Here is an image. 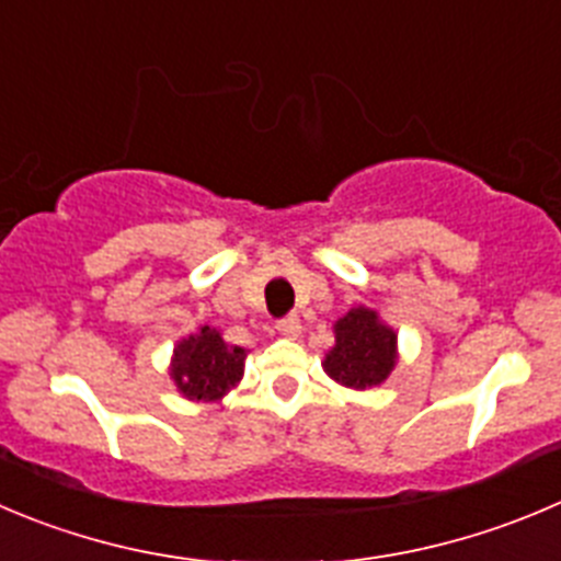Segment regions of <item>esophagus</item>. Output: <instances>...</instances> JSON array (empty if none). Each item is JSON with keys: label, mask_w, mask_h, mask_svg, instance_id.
<instances>
[{"label": "esophagus", "mask_w": 561, "mask_h": 561, "mask_svg": "<svg viewBox=\"0 0 561 561\" xmlns=\"http://www.w3.org/2000/svg\"><path fill=\"white\" fill-rule=\"evenodd\" d=\"M275 328H277V333L286 335V339H297V335H300V330H302V324H300V319L295 317V313H289V317L277 319Z\"/></svg>", "instance_id": "34e87169"}]
</instances>
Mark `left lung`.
I'll return each mask as SVG.
<instances>
[{
	"instance_id": "left-lung-1",
	"label": "left lung",
	"mask_w": 561,
	"mask_h": 561,
	"mask_svg": "<svg viewBox=\"0 0 561 561\" xmlns=\"http://www.w3.org/2000/svg\"><path fill=\"white\" fill-rule=\"evenodd\" d=\"M397 364V333L369 308H352L335 322V346L324 355V371L346 388L380 386Z\"/></svg>"
}]
</instances>
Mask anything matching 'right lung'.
Wrapping results in <instances>:
<instances>
[{
	"mask_svg": "<svg viewBox=\"0 0 561 561\" xmlns=\"http://www.w3.org/2000/svg\"><path fill=\"white\" fill-rule=\"evenodd\" d=\"M244 357L242 346L226 344L215 328H201V333L190 335L175 346L173 375L175 386L190 399H220L228 388L242 380Z\"/></svg>",
	"mask_w": 561,
	"mask_h": 561,
	"instance_id": "1",
	"label": "right lung"
}]
</instances>
